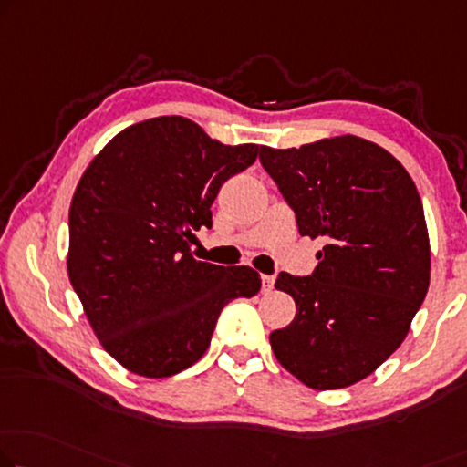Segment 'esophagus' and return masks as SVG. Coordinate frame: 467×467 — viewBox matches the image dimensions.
I'll return each instance as SVG.
<instances>
[{"mask_svg": "<svg viewBox=\"0 0 467 467\" xmlns=\"http://www.w3.org/2000/svg\"><path fill=\"white\" fill-rule=\"evenodd\" d=\"M273 287H275V276L262 275V291H264V294H268V291H273Z\"/></svg>", "mask_w": 467, "mask_h": 467, "instance_id": "1", "label": "esophagus"}]
</instances>
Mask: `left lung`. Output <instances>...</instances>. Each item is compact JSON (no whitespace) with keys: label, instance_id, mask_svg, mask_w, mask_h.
<instances>
[{"label":"left lung","instance_id":"8db88e82","mask_svg":"<svg viewBox=\"0 0 467 467\" xmlns=\"http://www.w3.org/2000/svg\"><path fill=\"white\" fill-rule=\"evenodd\" d=\"M260 161L300 234L325 239L312 276L276 278L296 318L270 333L275 357L312 389L357 384L402 344L428 294L420 192L399 159L350 134L300 149L260 146Z\"/></svg>","mask_w":467,"mask_h":467}]
</instances>
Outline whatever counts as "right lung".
I'll use <instances>...</instances> for the list:
<instances>
[{
	"label": "right lung",
	"mask_w": 467,
	"mask_h": 467,
	"mask_svg": "<svg viewBox=\"0 0 467 467\" xmlns=\"http://www.w3.org/2000/svg\"><path fill=\"white\" fill-rule=\"evenodd\" d=\"M255 157L257 144H222L171 115L125 128L83 171L67 273L99 342L128 371L161 379L189 368L222 308L260 291L254 268L191 252L192 231L212 226L220 186Z\"/></svg>",
	"instance_id": "1"
}]
</instances>
